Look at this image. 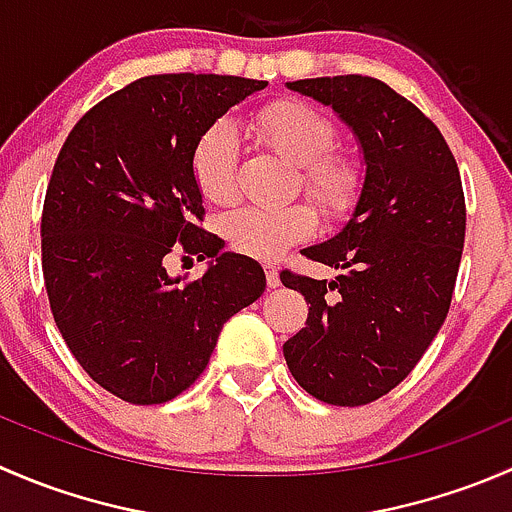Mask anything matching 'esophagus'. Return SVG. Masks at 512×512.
Here are the masks:
<instances>
[{
  "instance_id": "1",
  "label": "esophagus",
  "mask_w": 512,
  "mask_h": 512,
  "mask_svg": "<svg viewBox=\"0 0 512 512\" xmlns=\"http://www.w3.org/2000/svg\"><path fill=\"white\" fill-rule=\"evenodd\" d=\"M265 277H267V287L270 289L280 287V272H277L275 265H265Z\"/></svg>"
}]
</instances>
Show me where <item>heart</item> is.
I'll list each match as a JSON object with an SVG mask.
<instances>
[{"label":"heart","mask_w":512,"mask_h":512,"mask_svg":"<svg viewBox=\"0 0 512 512\" xmlns=\"http://www.w3.org/2000/svg\"><path fill=\"white\" fill-rule=\"evenodd\" d=\"M250 128L270 143L289 163L302 165V188L322 213H342L354 198V168L329 156L334 148V126L299 101H280L250 118ZM240 143L230 123H215L200 136L193 151V178L200 193L213 203H227L237 190ZM314 213L304 203L242 205L220 220V232L235 252L255 260H275L294 242L314 230Z\"/></svg>","instance_id":"heart-1"}]
</instances>
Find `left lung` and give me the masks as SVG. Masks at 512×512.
Segmentation results:
<instances>
[{"label": "left lung", "instance_id": "8db88e82", "mask_svg": "<svg viewBox=\"0 0 512 512\" xmlns=\"http://www.w3.org/2000/svg\"><path fill=\"white\" fill-rule=\"evenodd\" d=\"M354 133L364 163L356 205L337 235L304 247L334 280L282 272L309 304L285 342L297 384L334 406H361L411 374L451 307L466 237V200L441 131L371 76L289 81Z\"/></svg>", "mask_w": 512, "mask_h": 512}]
</instances>
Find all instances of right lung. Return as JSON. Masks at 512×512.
<instances>
[{
	"mask_svg": "<svg viewBox=\"0 0 512 512\" xmlns=\"http://www.w3.org/2000/svg\"><path fill=\"white\" fill-rule=\"evenodd\" d=\"M267 81L146 76L96 103L54 163L41 213V267L54 322L86 374L131 404L188 389L232 314L265 292L252 257L198 225L200 136ZM173 249L208 256L200 281L170 278Z\"/></svg>",
	"mask_w": 512,
	"mask_h": 512,
	"instance_id": "obj_1",
	"label": "right lung"
}]
</instances>
